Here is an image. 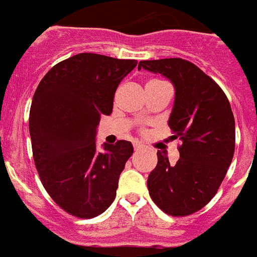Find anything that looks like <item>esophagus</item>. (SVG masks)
Listing matches in <instances>:
<instances>
[{"label": "esophagus", "instance_id": "1", "mask_svg": "<svg viewBox=\"0 0 257 257\" xmlns=\"http://www.w3.org/2000/svg\"><path fill=\"white\" fill-rule=\"evenodd\" d=\"M134 149H135V152H140L144 149V147H143L142 144H138V143H135V144H134Z\"/></svg>", "mask_w": 257, "mask_h": 257}]
</instances>
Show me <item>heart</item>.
<instances>
[{
	"label": "heart",
	"mask_w": 257,
	"mask_h": 257,
	"mask_svg": "<svg viewBox=\"0 0 257 257\" xmlns=\"http://www.w3.org/2000/svg\"><path fill=\"white\" fill-rule=\"evenodd\" d=\"M151 82H152V81H151Z\"/></svg>",
	"instance_id": "heart-1"
}]
</instances>
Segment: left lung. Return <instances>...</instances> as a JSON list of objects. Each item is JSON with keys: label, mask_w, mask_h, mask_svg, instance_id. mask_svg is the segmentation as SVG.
Wrapping results in <instances>:
<instances>
[{"label": "left lung", "mask_w": 257, "mask_h": 257, "mask_svg": "<svg viewBox=\"0 0 257 257\" xmlns=\"http://www.w3.org/2000/svg\"><path fill=\"white\" fill-rule=\"evenodd\" d=\"M142 68L174 85L169 126L171 138L183 142L175 165L157 152L158 163L147 181L149 194L166 213L187 216L205 207L225 178L234 154V115L219 85L190 61L142 60L138 69Z\"/></svg>", "instance_id": "1"}]
</instances>
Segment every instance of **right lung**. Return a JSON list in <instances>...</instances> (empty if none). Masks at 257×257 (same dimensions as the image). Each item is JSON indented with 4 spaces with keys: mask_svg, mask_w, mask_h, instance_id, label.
Returning a JSON list of instances; mask_svg holds the SVG:
<instances>
[{
    "mask_svg": "<svg viewBox=\"0 0 257 257\" xmlns=\"http://www.w3.org/2000/svg\"><path fill=\"white\" fill-rule=\"evenodd\" d=\"M136 64L82 52L52 67L36 90L29 112L36 167L50 197L73 216L91 219L114 201L133 144L104 143L99 151L96 130Z\"/></svg>",
    "mask_w": 257,
    "mask_h": 257,
    "instance_id": "1",
    "label": "right lung"
}]
</instances>
